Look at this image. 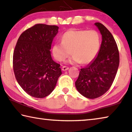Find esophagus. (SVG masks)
<instances>
[{"label": "esophagus", "mask_w": 132, "mask_h": 132, "mask_svg": "<svg viewBox=\"0 0 132 132\" xmlns=\"http://www.w3.org/2000/svg\"><path fill=\"white\" fill-rule=\"evenodd\" d=\"M68 69H69V68L68 67H66V66H63L62 68V71H64L68 70Z\"/></svg>", "instance_id": "1"}]
</instances>
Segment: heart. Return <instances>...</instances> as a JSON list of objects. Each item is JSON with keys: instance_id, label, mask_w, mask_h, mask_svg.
I'll return each mask as SVG.
<instances>
[{"instance_id": "b5f03b06", "label": "heart", "mask_w": 132, "mask_h": 132, "mask_svg": "<svg viewBox=\"0 0 132 132\" xmlns=\"http://www.w3.org/2000/svg\"><path fill=\"white\" fill-rule=\"evenodd\" d=\"M100 43V35L97 31L71 29L64 34L62 42L54 44L52 52L59 61H63L72 53L69 60L71 63L88 64L98 54Z\"/></svg>"}]
</instances>
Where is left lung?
I'll return each mask as SVG.
<instances>
[{"mask_svg":"<svg viewBox=\"0 0 132 132\" xmlns=\"http://www.w3.org/2000/svg\"><path fill=\"white\" fill-rule=\"evenodd\" d=\"M94 25L102 36L100 50L86 67L81 69L75 83L78 92L90 99L100 97L109 90L119 65V52L114 37L103 24L97 22Z\"/></svg>","mask_w":132,"mask_h":132,"instance_id":"8db88e82","label":"left lung"}]
</instances>
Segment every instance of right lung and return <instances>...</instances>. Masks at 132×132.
<instances>
[{"label":"right lung","instance_id":"add662e5","mask_svg":"<svg viewBox=\"0 0 132 132\" xmlns=\"http://www.w3.org/2000/svg\"><path fill=\"white\" fill-rule=\"evenodd\" d=\"M58 29L57 26L36 24L24 31L17 41L13 55L14 73L19 86L32 97L48 96L62 74L50 51Z\"/></svg>","mask_w":132,"mask_h":132}]
</instances>
